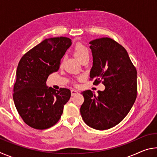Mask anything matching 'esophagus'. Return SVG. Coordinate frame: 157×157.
I'll return each mask as SVG.
<instances>
[{
    "label": "esophagus",
    "instance_id": "34e87169",
    "mask_svg": "<svg viewBox=\"0 0 157 157\" xmlns=\"http://www.w3.org/2000/svg\"><path fill=\"white\" fill-rule=\"evenodd\" d=\"M78 94V91H76V90H75V89L71 90V95H72V96H73V95H75Z\"/></svg>",
    "mask_w": 157,
    "mask_h": 157
}]
</instances>
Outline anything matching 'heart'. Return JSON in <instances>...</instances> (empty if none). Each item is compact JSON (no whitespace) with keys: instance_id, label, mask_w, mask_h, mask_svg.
<instances>
[{"instance_id":"obj_1","label":"heart","mask_w":157,"mask_h":157,"mask_svg":"<svg viewBox=\"0 0 157 157\" xmlns=\"http://www.w3.org/2000/svg\"><path fill=\"white\" fill-rule=\"evenodd\" d=\"M74 55L75 56L78 58V59L82 62V60L84 59H86V58L89 57V50L88 48H87L84 44L82 43H77L75 44V47H74V50H73ZM63 61V58L62 60V63Z\"/></svg>"}]
</instances>
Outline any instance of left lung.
<instances>
[{
    "mask_svg": "<svg viewBox=\"0 0 157 157\" xmlns=\"http://www.w3.org/2000/svg\"><path fill=\"white\" fill-rule=\"evenodd\" d=\"M93 66L90 79L102 82L105 89L95 95L84 91L80 113L87 125L98 130L110 129L129 112L137 97V71L125 48L108 37L93 40Z\"/></svg>",
    "mask_w": 157,
    "mask_h": 157,
    "instance_id": "left-lung-1",
    "label": "left lung"
}]
</instances>
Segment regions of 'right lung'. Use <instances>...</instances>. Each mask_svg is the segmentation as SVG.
Returning <instances> with one entry per match:
<instances>
[{"instance_id": "add662e5", "label": "right lung", "mask_w": 157, "mask_h": 157, "mask_svg": "<svg viewBox=\"0 0 157 157\" xmlns=\"http://www.w3.org/2000/svg\"><path fill=\"white\" fill-rule=\"evenodd\" d=\"M71 44L68 37L46 39L19 61L13 99L23 121L34 129H46L55 125L70 99V90L48 88L46 82L49 75L59 70L61 59Z\"/></svg>"}]
</instances>
